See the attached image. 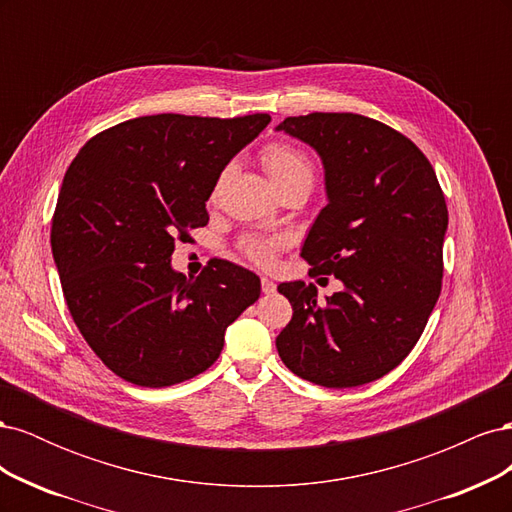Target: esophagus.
Listing matches in <instances>:
<instances>
[{
	"label": "esophagus",
	"instance_id": "1",
	"mask_svg": "<svg viewBox=\"0 0 512 512\" xmlns=\"http://www.w3.org/2000/svg\"><path fill=\"white\" fill-rule=\"evenodd\" d=\"M260 286H262V292H265V294H273L275 292V282L273 280H269V277H262V280H260Z\"/></svg>",
	"mask_w": 512,
	"mask_h": 512
}]
</instances>
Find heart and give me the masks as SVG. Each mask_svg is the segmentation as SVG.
<instances>
[{
  "label": "heart",
  "mask_w": 512,
  "mask_h": 512,
  "mask_svg": "<svg viewBox=\"0 0 512 512\" xmlns=\"http://www.w3.org/2000/svg\"><path fill=\"white\" fill-rule=\"evenodd\" d=\"M262 164H265V170L275 185L290 181L294 177H309V179L314 177L312 162L307 160L303 151L294 149L290 145H282V143L267 145L262 149ZM280 245H282L280 239L245 237L241 241V250L247 258L258 262V265H271L275 252L280 250Z\"/></svg>",
  "instance_id": "heart-1"
}]
</instances>
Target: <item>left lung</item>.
I'll list each match as a JSON object with an SVG mask.
<instances>
[{"label": "left lung", "instance_id": "1", "mask_svg": "<svg viewBox=\"0 0 512 512\" xmlns=\"http://www.w3.org/2000/svg\"><path fill=\"white\" fill-rule=\"evenodd\" d=\"M275 130L322 162L327 205L301 256L344 286L324 301L314 284L277 286L292 305L277 352L327 389L374 382L410 354L440 297L448 211L438 177L410 138L363 115L286 117Z\"/></svg>", "mask_w": 512, "mask_h": 512}]
</instances>
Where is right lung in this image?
I'll use <instances>...</instances> for the list:
<instances>
[{
	"mask_svg": "<svg viewBox=\"0 0 512 512\" xmlns=\"http://www.w3.org/2000/svg\"><path fill=\"white\" fill-rule=\"evenodd\" d=\"M269 121L136 117L91 138L70 164L53 260L74 324L119 378L162 389L203 374L228 324L258 301L252 271L215 258L188 280L170 258L209 222L205 203L222 170Z\"/></svg>",
	"mask_w": 512,
	"mask_h": 512,
	"instance_id": "obj_1",
	"label": "right lung"
}]
</instances>
